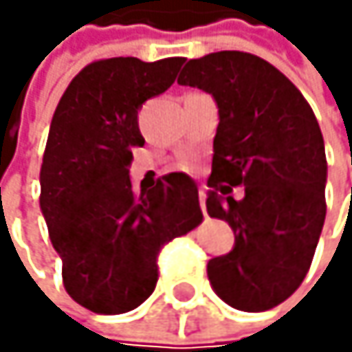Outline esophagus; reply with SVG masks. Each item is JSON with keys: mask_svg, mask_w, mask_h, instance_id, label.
<instances>
[{"mask_svg": "<svg viewBox=\"0 0 352 352\" xmlns=\"http://www.w3.org/2000/svg\"><path fill=\"white\" fill-rule=\"evenodd\" d=\"M198 198H200V209H202V213L207 215V205H205V200H207V188H205V186H200V190H198Z\"/></svg>", "mask_w": 352, "mask_h": 352, "instance_id": "34e87169", "label": "esophagus"}]
</instances>
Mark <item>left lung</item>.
I'll list each match as a JSON object with an SVG mask.
<instances>
[{
    "label": "left lung",
    "instance_id": "left-lung-1",
    "mask_svg": "<svg viewBox=\"0 0 352 352\" xmlns=\"http://www.w3.org/2000/svg\"><path fill=\"white\" fill-rule=\"evenodd\" d=\"M177 82L209 92L219 116L207 211L234 230V247L209 260L211 287L236 310H268L300 287L323 230L319 122L302 92L249 52L192 58ZM234 185L245 186L241 201L229 196Z\"/></svg>",
    "mask_w": 352,
    "mask_h": 352
}]
</instances>
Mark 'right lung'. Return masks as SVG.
<instances>
[{
    "label": "right lung",
    "instance_id": "obj_1",
    "mask_svg": "<svg viewBox=\"0 0 352 352\" xmlns=\"http://www.w3.org/2000/svg\"><path fill=\"white\" fill-rule=\"evenodd\" d=\"M186 58L116 56L86 65L50 122L39 170V209L63 262V285L99 315H122L152 296L158 253L202 221L198 186L168 173L133 190V150L145 143L137 113L164 92Z\"/></svg>",
    "mask_w": 352,
    "mask_h": 352
}]
</instances>
